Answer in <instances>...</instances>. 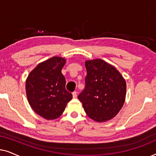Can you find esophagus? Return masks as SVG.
<instances>
[{
  "instance_id": "obj_1",
  "label": "esophagus",
  "mask_w": 156,
  "mask_h": 156,
  "mask_svg": "<svg viewBox=\"0 0 156 156\" xmlns=\"http://www.w3.org/2000/svg\"><path fill=\"white\" fill-rule=\"evenodd\" d=\"M72 96H73V98H76V96H77V93H76V91H74V92L72 93Z\"/></svg>"
}]
</instances>
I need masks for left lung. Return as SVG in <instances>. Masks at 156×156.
Instances as JSON below:
<instances>
[{
	"label": "left lung",
	"mask_w": 156,
	"mask_h": 156,
	"mask_svg": "<svg viewBox=\"0 0 156 156\" xmlns=\"http://www.w3.org/2000/svg\"><path fill=\"white\" fill-rule=\"evenodd\" d=\"M85 88L78 96L87 116L97 122L114 118L124 104L126 84L114 66L101 59L85 62Z\"/></svg>",
	"instance_id": "left-lung-1"
}]
</instances>
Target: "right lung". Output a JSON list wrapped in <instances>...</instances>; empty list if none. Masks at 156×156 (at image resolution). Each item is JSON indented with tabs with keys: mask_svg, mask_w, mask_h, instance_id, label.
<instances>
[{
	"mask_svg": "<svg viewBox=\"0 0 156 156\" xmlns=\"http://www.w3.org/2000/svg\"><path fill=\"white\" fill-rule=\"evenodd\" d=\"M65 59L53 57L37 65L29 74L25 89L27 100L34 112L48 120L57 119L65 109L72 94L65 89L62 74Z\"/></svg>",
	"mask_w": 156,
	"mask_h": 156,
	"instance_id": "obj_1",
	"label": "right lung"
}]
</instances>
